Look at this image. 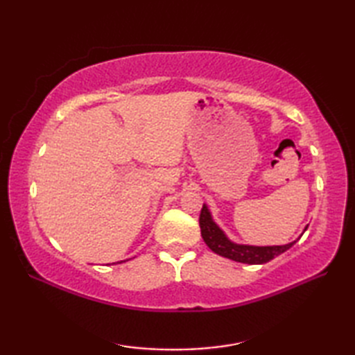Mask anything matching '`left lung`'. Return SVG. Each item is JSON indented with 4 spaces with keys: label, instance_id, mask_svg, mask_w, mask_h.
Masks as SVG:
<instances>
[{
    "label": "left lung",
    "instance_id": "8db88e82",
    "mask_svg": "<svg viewBox=\"0 0 355 355\" xmlns=\"http://www.w3.org/2000/svg\"><path fill=\"white\" fill-rule=\"evenodd\" d=\"M200 229H201V236L205 239V243L207 244L210 250L223 256V258L243 262V263H250V266H258V263H266L271 259H275L276 256L282 254L284 252L288 250L290 247L296 244V241H293V243L285 244V245L259 247V245H245V244L233 243V241H230L227 236H225V233L218 227V224L214 221V218L210 215L206 205H202L201 214H200Z\"/></svg>",
    "mask_w": 355,
    "mask_h": 355
}]
</instances>
